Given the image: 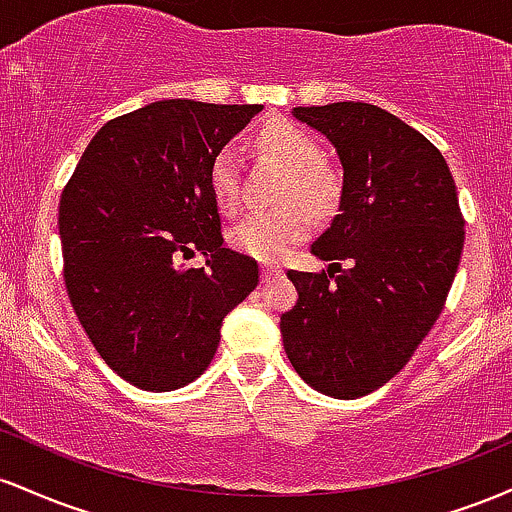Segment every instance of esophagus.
<instances>
[{
    "label": "esophagus",
    "mask_w": 512,
    "mask_h": 512,
    "mask_svg": "<svg viewBox=\"0 0 512 512\" xmlns=\"http://www.w3.org/2000/svg\"><path fill=\"white\" fill-rule=\"evenodd\" d=\"M276 276H281V267H276V264H262V281H264V284L276 279Z\"/></svg>",
    "instance_id": "1"
}]
</instances>
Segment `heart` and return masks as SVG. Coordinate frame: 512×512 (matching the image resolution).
Masks as SVG:
<instances>
[{
  "mask_svg": "<svg viewBox=\"0 0 512 512\" xmlns=\"http://www.w3.org/2000/svg\"><path fill=\"white\" fill-rule=\"evenodd\" d=\"M262 151L289 170L281 199L286 204L276 209L252 211L243 216L228 231V243L233 250L255 257L260 262H276L301 243L310 231L308 206L315 214H322L337 199V182L322 168L320 144L305 129L293 122H269L257 134ZM209 185L216 204L233 214L240 207V166L238 151L223 146L214 156L209 170Z\"/></svg>",
  "mask_w": 512,
  "mask_h": 512,
  "instance_id": "heart-1",
  "label": "heart"
}]
</instances>
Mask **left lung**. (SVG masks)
<instances>
[{"mask_svg":"<svg viewBox=\"0 0 512 512\" xmlns=\"http://www.w3.org/2000/svg\"><path fill=\"white\" fill-rule=\"evenodd\" d=\"M344 168L339 211L310 252L330 262L289 279L281 315L291 366L322 395L363 397L407 366L443 313L464 248L445 158L421 132L370 103L296 108Z\"/></svg>","mask_w":512,"mask_h":512,"instance_id":"obj_1","label":"left lung"}]
</instances>
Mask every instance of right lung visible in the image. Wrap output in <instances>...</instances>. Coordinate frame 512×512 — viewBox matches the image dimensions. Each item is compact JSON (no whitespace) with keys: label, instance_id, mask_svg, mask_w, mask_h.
I'll return each instance as SVG.
<instances>
[{"label":"right lung","instance_id":"add662e5","mask_svg":"<svg viewBox=\"0 0 512 512\" xmlns=\"http://www.w3.org/2000/svg\"><path fill=\"white\" fill-rule=\"evenodd\" d=\"M262 105L158 101L105 122L60 197L64 286L120 378L170 392L207 370L221 322L260 281L223 248L211 161ZM195 251L207 268L182 270Z\"/></svg>","mask_w":512,"mask_h":512}]
</instances>
